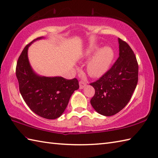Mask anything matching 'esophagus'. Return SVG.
<instances>
[{
  "label": "esophagus",
  "mask_w": 158,
  "mask_h": 158,
  "mask_svg": "<svg viewBox=\"0 0 158 158\" xmlns=\"http://www.w3.org/2000/svg\"><path fill=\"white\" fill-rule=\"evenodd\" d=\"M86 83L85 81H79V88L80 89H83V88L85 87V86H86Z\"/></svg>",
  "instance_id": "34e87169"
}]
</instances>
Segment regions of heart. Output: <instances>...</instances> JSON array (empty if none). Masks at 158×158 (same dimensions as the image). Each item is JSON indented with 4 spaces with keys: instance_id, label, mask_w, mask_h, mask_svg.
<instances>
[{
    "instance_id": "heart-1",
    "label": "heart",
    "mask_w": 158,
    "mask_h": 158,
    "mask_svg": "<svg viewBox=\"0 0 158 158\" xmlns=\"http://www.w3.org/2000/svg\"><path fill=\"white\" fill-rule=\"evenodd\" d=\"M98 49L97 47H89L86 51L87 56H91ZM114 59V51L106 46L97 52L88 65V73L92 77H99L109 69Z\"/></svg>"
}]
</instances>
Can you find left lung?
<instances>
[{"mask_svg":"<svg viewBox=\"0 0 158 158\" xmlns=\"http://www.w3.org/2000/svg\"><path fill=\"white\" fill-rule=\"evenodd\" d=\"M119 57L107 72L90 84L95 89L90 103L101 115L119 112L130 101L138 80V64L129 45L118 39Z\"/></svg>","mask_w":158,"mask_h":158,"instance_id":"1","label":"left lung"}]
</instances>
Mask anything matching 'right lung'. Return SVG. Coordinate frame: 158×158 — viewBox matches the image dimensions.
I'll list each match as a JSON object with an SVG mask.
<instances>
[{"label":"right lung","instance_id":"add662e5","mask_svg":"<svg viewBox=\"0 0 158 158\" xmlns=\"http://www.w3.org/2000/svg\"><path fill=\"white\" fill-rule=\"evenodd\" d=\"M28 44L18 58L15 74L19 90L31 110L46 119H56L63 114L71 95L79 88L76 78L66 79L61 77H40L33 72L28 60Z\"/></svg>","mask_w":158,"mask_h":158}]
</instances>
